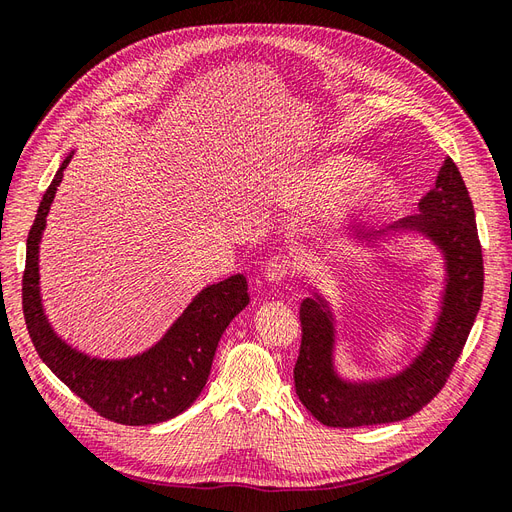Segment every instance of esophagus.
I'll list each match as a JSON object with an SVG mask.
<instances>
[{
	"instance_id": "esophagus-1",
	"label": "esophagus",
	"mask_w": 512,
	"mask_h": 512,
	"mask_svg": "<svg viewBox=\"0 0 512 512\" xmlns=\"http://www.w3.org/2000/svg\"><path fill=\"white\" fill-rule=\"evenodd\" d=\"M292 273H294V271H292V262H290L288 256L275 254V256H271V258L267 260V265H265V277H267L269 282H284V280H288V277H290Z\"/></svg>"
}]
</instances>
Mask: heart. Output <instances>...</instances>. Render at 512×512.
Here are the masks:
<instances>
[{
	"mask_svg": "<svg viewBox=\"0 0 512 512\" xmlns=\"http://www.w3.org/2000/svg\"><path fill=\"white\" fill-rule=\"evenodd\" d=\"M369 175V164L356 158L339 156L318 164L294 183L292 198L305 205L331 203L359 188L354 194V205L369 211H380L395 203L397 190L391 179L376 177L364 184ZM364 185L361 186L360 183Z\"/></svg>",
	"mask_w": 512,
	"mask_h": 512,
	"instance_id": "b5f03b06",
	"label": "heart"
}]
</instances>
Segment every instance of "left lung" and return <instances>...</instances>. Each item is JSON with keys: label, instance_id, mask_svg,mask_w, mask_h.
<instances>
[{"label": "left lung", "instance_id": "obj_1", "mask_svg": "<svg viewBox=\"0 0 512 512\" xmlns=\"http://www.w3.org/2000/svg\"><path fill=\"white\" fill-rule=\"evenodd\" d=\"M418 213L393 228H414L436 241L446 256L444 307L423 354L391 380L350 384L333 371V322L314 299L301 303V348L294 365V386L301 404L327 427H365L404 421L436 397L466 346L483 301V250L474 222V207L457 164L446 158L436 185Z\"/></svg>", "mask_w": 512, "mask_h": 512}]
</instances>
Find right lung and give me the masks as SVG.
Instances as JSON below:
<instances>
[{"mask_svg":"<svg viewBox=\"0 0 512 512\" xmlns=\"http://www.w3.org/2000/svg\"><path fill=\"white\" fill-rule=\"evenodd\" d=\"M70 158L44 192L27 235L23 316L40 359L89 408L119 425H156L188 410L205 389L215 348L230 320L250 303L247 280L232 275L205 288L158 346L126 361H100L72 350L46 320L38 288V245L57 185Z\"/></svg>","mask_w":512,"mask_h":512,"instance_id":"add662e5","label":"right lung"}]
</instances>
